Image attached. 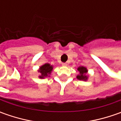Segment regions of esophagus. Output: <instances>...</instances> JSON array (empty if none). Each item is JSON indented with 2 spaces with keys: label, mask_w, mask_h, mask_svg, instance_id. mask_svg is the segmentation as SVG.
Returning <instances> with one entry per match:
<instances>
[{
  "label": "esophagus",
  "mask_w": 121,
  "mask_h": 121,
  "mask_svg": "<svg viewBox=\"0 0 121 121\" xmlns=\"http://www.w3.org/2000/svg\"><path fill=\"white\" fill-rule=\"evenodd\" d=\"M62 65L64 66V67H67V64L66 63H62Z\"/></svg>",
  "instance_id": "1"
}]
</instances>
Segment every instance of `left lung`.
I'll return each instance as SVG.
<instances>
[{
  "label": "left lung",
  "mask_w": 121,
  "mask_h": 121,
  "mask_svg": "<svg viewBox=\"0 0 121 121\" xmlns=\"http://www.w3.org/2000/svg\"><path fill=\"white\" fill-rule=\"evenodd\" d=\"M77 70L79 72V74L77 76V78L79 80H82V81H87V68L85 67H79L77 68Z\"/></svg>",
  "instance_id": "obj_1"
}]
</instances>
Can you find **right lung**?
<instances>
[{
  "mask_svg": "<svg viewBox=\"0 0 121 121\" xmlns=\"http://www.w3.org/2000/svg\"><path fill=\"white\" fill-rule=\"evenodd\" d=\"M52 69H53V67L48 63H46L44 65L41 66L40 69L38 70V72H40V73L39 78L44 79L48 76L49 77V75H50L51 72L52 71Z\"/></svg>",
  "mask_w": 121,
  "mask_h": 121,
  "instance_id": "1",
  "label": "right lung"
}]
</instances>
